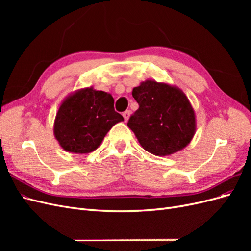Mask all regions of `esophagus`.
I'll return each mask as SVG.
<instances>
[{
    "label": "esophagus",
    "instance_id": "esophagus-1",
    "mask_svg": "<svg viewBox=\"0 0 251 251\" xmlns=\"http://www.w3.org/2000/svg\"><path fill=\"white\" fill-rule=\"evenodd\" d=\"M130 114H131V112L128 111V110H126V111H125V112L123 113V116H124V118H125L126 121H127L128 117H130Z\"/></svg>",
    "mask_w": 251,
    "mask_h": 251
}]
</instances>
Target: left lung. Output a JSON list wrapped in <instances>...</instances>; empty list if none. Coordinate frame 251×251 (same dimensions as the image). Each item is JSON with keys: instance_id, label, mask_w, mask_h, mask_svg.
Wrapping results in <instances>:
<instances>
[{"instance_id": "8db88e82", "label": "left lung", "mask_w": 251, "mask_h": 251, "mask_svg": "<svg viewBox=\"0 0 251 251\" xmlns=\"http://www.w3.org/2000/svg\"><path fill=\"white\" fill-rule=\"evenodd\" d=\"M132 95L139 108L127 126L144 150L156 156H169L188 146L196 133V114L183 91L147 79L133 89Z\"/></svg>"}]
</instances>
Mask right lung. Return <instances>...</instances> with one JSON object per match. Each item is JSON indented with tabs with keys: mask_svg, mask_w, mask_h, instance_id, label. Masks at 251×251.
<instances>
[{
	"mask_svg": "<svg viewBox=\"0 0 251 251\" xmlns=\"http://www.w3.org/2000/svg\"><path fill=\"white\" fill-rule=\"evenodd\" d=\"M124 117L114 110L110 93L88 87L74 91L60 103L53 133L59 146L74 154H88Z\"/></svg>",
	"mask_w": 251,
	"mask_h": 251,
	"instance_id": "obj_1",
	"label": "right lung"
}]
</instances>
